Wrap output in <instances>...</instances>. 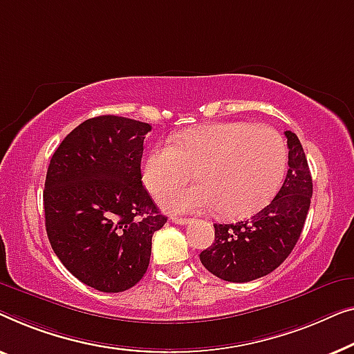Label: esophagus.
<instances>
[{
    "label": "esophagus",
    "mask_w": 354,
    "mask_h": 354,
    "mask_svg": "<svg viewBox=\"0 0 354 354\" xmlns=\"http://www.w3.org/2000/svg\"><path fill=\"white\" fill-rule=\"evenodd\" d=\"M171 221L176 223V225H187L191 220H189V218H183V216H173Z\"/></svg>",
    "instance_id": "esophagus-1"
}]
</instances>
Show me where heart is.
<instances>
[{"label":"heart","instance_id":"b5f03b06","mask_svg":"<svg viewBox=\"0 0 354 354\" xmlns=\"http://www.w3.org/2000/svg\"><path fill=\"white\" fill-rule=\"evenodd\" d=\"M287 168V146L274 128L232 122L198 127L156 144L146 156L142 179L152 194L186 183L196 170L198 181L167 192L170 212L216 208L223 216H245L274 197Z\"/></svg>","mask_w":354,"mask_h":354}]
</instances>
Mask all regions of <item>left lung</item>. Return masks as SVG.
<instances>
[{
    "label": "left lung",
    "mask_w": 354,
    "mask_h": 354,
    "mask_svg": "<svg viewBox=\"0 0 354 354\" xmlns=\"http://www.w3.org/2000/svg\"><path fill=\"white\" fill-rule=\"evenodd\" d=\"M288 170L276 197L255 215L215 226V242L201 253L202 265L227 282H250L270 274L290 255L305 226L313 179L295 133L286 131Z\"/></svg>",
    "instance_id": "1"
}]
</instances>
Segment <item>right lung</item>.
Instances as JSON below:
<instances>
[{"label": "right lung", "mask_w": 354, "mask_h": 354, "mask_svg": "<svg viewBox=\"0 0 354 354\" xmlns=\"http://www.w3.org/2000/svg\"><path fill=\"white\" fill-rule=\"evenodd\" d=\"M151 125L118 115L89 118L49 162L43 202L49 243L86 286L117 293L146 274L152 236L167 223L142 186Z\"/></svg>", "instance_id": "add662e5"}]
</instances>
